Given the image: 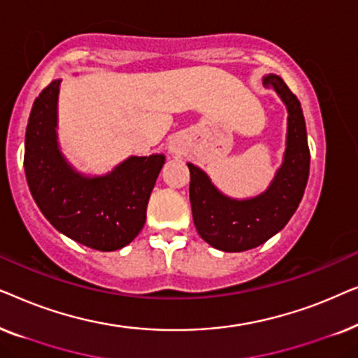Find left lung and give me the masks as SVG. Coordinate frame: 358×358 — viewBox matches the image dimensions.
I'll return each mask as SVG.
<instances>
[{
  "label": "left lung",
  "instance_id": "1",
  "mask_svg": "<svg viewBox=\"0 0 358 358\" xmlns=\"http://www.w3.org/2000/svg\"><path fill=\"white\" fill-rule=\"evenodd\" d=\"M288 109L287 150L282 168L266 192L249 200H231L220 194L197 166L190 171V205L195 228L203 241L224 252L261 246L288 223L300 205L310 176V148L300 101L280 76L267 75Z\"/></svg>",
  "mask_w": 358,
  "mask_h": 358
}]
</instances>
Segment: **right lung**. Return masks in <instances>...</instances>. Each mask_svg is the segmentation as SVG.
Returning <instances> with one entry per match:
<instances>
[{"label":"right lung","mask_w":358,"mask_h":358,"mask_svg":"<svg viewBox=\"0 0 358 358\" xmlns=\"http://www.w3.org/2000/svg\"><path fill=\"white\" fill-rule=\"evenodd\" d=\"M60 83L52 81L38 94L29 115L24 151L29 189L58 231L97 251H115L134 241L143 228L164 156H131L101 178L73 171L57 143Z\"/></svg>","instance_id":"obj_1"}]
</instances>
